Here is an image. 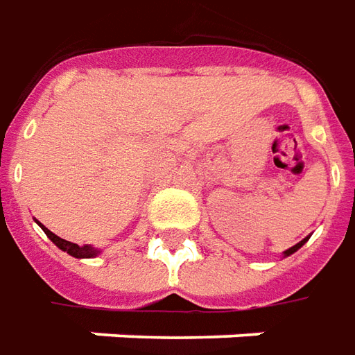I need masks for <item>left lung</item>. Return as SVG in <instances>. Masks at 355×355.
I'll list each match as a JSON object with an SVG mask.
<instances>
[{
	"mask_svg": "<svg viewBox=\"0 0 355 355\" xmlns=\"http://www.w3.org/2000/svg\"><path fill=\"white\" fill-rule=\"evenodd\" d=\"M306 241H309V238H304V239H302V241H299L297 245H293V248H288V250L285 251V257H288V255H293V253H295V251H297V250H300V248H302V245H304Z\"/></svg>",
	"mask_w": 355,
	"mask_h": 355,
	"instance_id": "1",
	"label": "left lung"
}]
</instances>
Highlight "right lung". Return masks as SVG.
Returning a JSON list of instances; mask_svg holds the SVG:
<instances>
[{
    "label": "right lung",
    "instance_id": "obj_1",
    "mask_svg": "<svg viewBox=\"0 0 355 355\" xmlns=\"http://www.w3.org/2000/svg\"><path fill=\"white\" fill-rule=\"evenodd\" d=\"M39 226L43 227V232L46 234V238L51 239L53 243H55L56 248L58 250H62V251H67L68 255H72V257H78V259H84V257H96L100 251L98 250H94L92 245H82L80 248L78 243H72V241H67V239H62V238H58L56 234H53L49 227H44L41 222H39Z\"/></svg>",
    "mask_w": 355,
    "mask_h": 355
}]
</instances>
